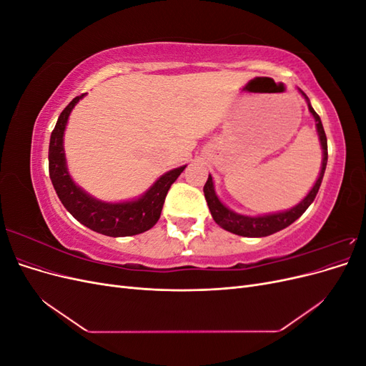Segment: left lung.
Masks as SVG:
<instances>
[{"instance_id": "left-lung-1", "label": "left lung", "mask_w": 366, "mask_h": 366, "mask_svg": "<svg viewBox=\"0 0 366 366\" xmlns=\"http://www.w3.org/2000/svg\"><path fill=\"white\" fill-rule=\"evenodd\" d=\"M302 93V92H301ZM302 96L308 101V97L302 93ZM308 109L310 113L313 114L316 120V128L319 132V139H320V145H322V152H324V159H322V169H320L319 179L316 180L313 189L308 192V195L304 198V200L295 206L290 210H285V212L280 214H272V215H264V217H244V215H238L235 212H232L230 209H227L223 203L218 200V197L215 195L214 191V182L212 177L209 175V179L203 187L204 191V198L207 202L210 214H212V218L215 219V223L221 226L223 229L232 232L235 235L241 237H267L274 234V232H280L285 229L287 226H290L292 223L301 217L307 207L313 203L316 198V194L320 187V183H322L324 179V172L327 168V160H328V147H327V136L322 127V122H320V117L317 113L312 108L308 102Z\"/></svg>"}]
</instances>
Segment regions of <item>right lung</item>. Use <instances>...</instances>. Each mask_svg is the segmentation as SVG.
<instances>
[{"instance_id":"right-lung-1","label":"right lung","mask_w":366,"mask_h":366,"mask_svg":"<svg viewBox=\"0 0 366 366\" xmlns=\"http://www.w3.org/2000/svg\"><path fill=\"white\" fill-rule=\"evenodd\" d=\"M82 97L84 94L76 96L64 108L56 122V127L51 131L49 147V172L54 191H56L64 207L88 229L107 237H131L142 234V232L151 229L159 221L166 194H168L171 184L179 179V175L186 166H180V168L162 175L151 189L136 202L113 204L94 200L93 197L85 194L70 179L67 166H65L62 147V137L69 116L73 107Z\"/></svg>"}]
</instances>
